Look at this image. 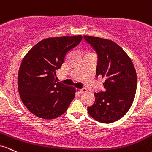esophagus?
Here are the masks:
<instances>
[{
  "label": "esophagus",
  "instance_id": "obj_1",
  "mask_svg": "<svg viewBox=\"0 0 152 152\" xmlns=\"http://www.w3.org/2000/svg\"><path fill=\"white\" fill-rule=\"evenodd\" d=\"M77 92L79 93H84L85 92H87L86 88H83V89H76Z\"/></svg>",
  "mask_w": 152,
  "mask_h": 152
}]
</instances>
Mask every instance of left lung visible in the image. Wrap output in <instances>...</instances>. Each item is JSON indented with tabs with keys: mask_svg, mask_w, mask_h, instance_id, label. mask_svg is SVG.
Listing matches in <instances>:
<instances>
[{
	"mask_svg": "<svg viewBox=\"0 0 152 152\" xmlns=\"http://www.w3.org/2000/svg\"><path fill=\"white\" fill-rule=\"evenodd\" d=\"M98 55L97 77L105 78L103 91L95 93V100L88 107L89 115L100 123L119 120L130 109L136 95V69L130 57L108 39L84 36Z\"/></svg>",
	"mask_w": 152,
	"mask_h": 152,
	"instance_id": "1",
	"label": "left lung"
}]
</instances>
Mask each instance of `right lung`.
I'll use <instances>...</instances> for the list:
<instances>
[{"instance_id": "add662e5", "label": "right lung", "mask_w": 152, "mask_h": 152, "mask_svg": "<svg viewBox=\"0 0 152 152\" xmlns=\"http://www.w3.org/2000/svg\"><path fill=\"white\" fill-rule=\"evenodd\" d=\"M81 35L47 38L30 49L22 60L18 89L25 106L37 117L53 119L67 110L75 89L57 82L67 52L81 42Z\"/></svg>"}]
</instances>
